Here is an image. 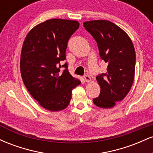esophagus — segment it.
<instances>
[{
    "mask_svg": "<svg viewBox=\"0 0 153 153\" xmlns=\"http://www.w3.org/2000/svg\"><path fill=\"white\" fill-rule=\"evenodd\" d=\"M84 80H85V82H90L91 81V77L90 76H88V75H84Z\"/></svg>",
    "mask_w": 153,
    "mask_h": 153,
    "instance_id": "obj_1",
    "label": "esophagus"
}]
</instances>
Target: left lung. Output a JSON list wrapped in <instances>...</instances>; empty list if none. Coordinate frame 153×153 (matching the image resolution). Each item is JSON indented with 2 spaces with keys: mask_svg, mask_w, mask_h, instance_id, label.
Segmentation results:
<instances>
[{
  "mask_svg": "<svg viewBox=\"0 0 153 153\" xmlns=\"http://www.w3.org/2000/svg\"><path fill=\"white\" fill-rule=\"evenodd\" d=\"M97 42L100 57L108 64L107 71L96 76L101 92L93 99L100 108H111L127 96L134 78L136 54L132 42L121 28L106 20L83 23Z\"/></svg>",
  "mask_w": 153,
  "mask_h": 153,
  "instance_id": "8db88e82",
  "label": "left lung"
}]
</instances>
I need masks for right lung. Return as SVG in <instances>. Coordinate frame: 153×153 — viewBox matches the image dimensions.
I'll return each instance as SVG.
<instances>
[{
  "label": "right lung",
  "instance_id": "right-lung-1",
  "mask_svg": "<svg viewBox=\"0 0 153 153\" xmlns=\"http://www.w3.org/2000/svg\"><path fill=\"white\" fill-rule=\"evenodd\" d=\"M76 21L53 19L29 31L21 54V74L24 85L42 106L52 111L65 108L72 90L80 84L68 69L65 59L69 39L79 28ZM61 67L65 70L62 72Z\"/></svg>",
  "mask_w": 153,
  "mask_h": 153
}]
</instances>
